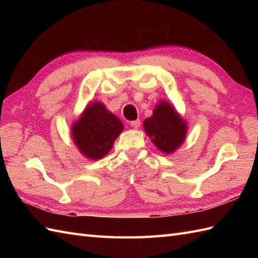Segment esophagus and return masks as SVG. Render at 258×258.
Segmentation results:
<instances>
[{
    "label": "esophagus",
    "mask_w": 258,
    "mask_h": 258,
    "mask_svg": "<svg viewBox=\"0 0 258 258\" xmlns=\"http://www.w3.org/2000/svg\"><path fill=\"white\" fill-rule=\"evenodd\" d=\"M131 126H132L133 128L138 130L140 126H141V120L140 119H136V120H133V122H131Z\"/></svg>",
    "instance_id": "obj_1"
}]
</instances>
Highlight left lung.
I'll return each mask as SVG.
<instances>
[{
  "mask_svg": "<svg viewBox=\"0 0 258 258\" xmlns=\"http://www.w3.org/2000/svg\"><path fill=\"white\" fill-rule=\"evenodd\" d=\"M143 125L153 144L165 154H173L187 135V122L173 104L165 100L156 104L152 116L146 118Z\"/></svg>",
  "mask_w": 258,
  "mask_h": 258,
  "instance_id": "1",
  "label": "left lung"
}]
</instances>
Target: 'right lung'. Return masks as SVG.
I'll return each mask as SVG.
<instances>
[{"mask_svg": "<svg viewBox=\"0 0 258 258\" xmlns=\"http://www.w3.org/2000/svg\"><path fill=\"white\" fill-rule=\"evenodd\" d=\"M124 125L101 102H90L71 126L76 149L89 160H100L112 150Z\"/></svg>", "mask_w": 258, "mask_h": 258, "instance_id": "1", "label": "right lung"}]
</instances>
